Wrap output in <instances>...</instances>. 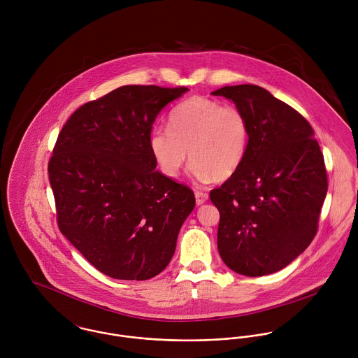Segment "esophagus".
Here are the masks:
<instances>
[{"label":"esophagus","mask_w":358,"mask_h":358,"mask_svg":"<svg viewBox=\"0 0 358 358\" xmlns=\"http://www.w3.org/2000/svg\"><path fill=\"white\" fill-rule=\"evenodd\" d=\"M194 196H196V203H197V205H203L208 201V194H205L203 192H196Z\"/></svg>","instance_id":"34e87169"}]
</instances>
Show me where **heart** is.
<instances>
[{
    "instance_id": "heart-1",
    "label": "heart",
    "mask_w": 358,
    "mask_h": 358,
    "mask_svg": "<svg viewBox=\"0 0 358 358\" xmlns=\"http://www.w3.org/2000/svg\"><path fill=\"white\" fill-rule=\"evenodd\" d=\"M168 128L149 136V150L166 178H178L189 159L196 180H227L243 166L250 146V122L237 107L193 96L172 108Z\"/></svg>"
}]
</instances>
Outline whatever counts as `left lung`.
Here are the masks:
<instances>
[{
    "label": "left lung",
    "mask_w": 358,
    "mask_h": 358,
    "mask_svg": "<svg viewBox=\"0 0 358 358\" xmlns=\"http://www.w3.org/2000/svg\"><path fill=\"white\" fill-rule=\"evenodd\" d=\"M250 122L240 171L209 194L219 209L217 250L233 271L260 277L287 267L317 233L328 182L314 132L296 110L267 90L243 84L212 92Z\"/></svg>",
    "instance_id": "8db88e82"
}]
</instances>
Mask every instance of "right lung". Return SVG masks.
<instances>
[{"instance_id": "1", "label": "right lung", "mask_w": 358, "mask_h": 358, "mask_svg": "<svg viewBox=\"0 0 358 358\" xmlns=\"http://www.w3.org/2000/svg\"><path fill=\"white\" fill-rule=\"evenodd\" d=\"M189 90L124 85L77 108L62 128L48 172L62 234L103 274H159L196 205L194 193L155 169L154 121Z\"/></svg>"}]
</instances>
